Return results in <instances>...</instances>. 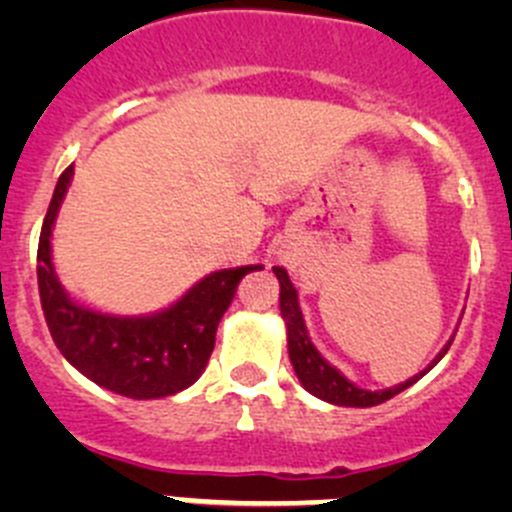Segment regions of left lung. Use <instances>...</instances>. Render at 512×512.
<instances>
[{
	"instance_id": "left-lung-1",
	"label": "left lung",
	"mask_w": 512,
	"mask_h": 512,
	"mask_svg": "<svg viewBox=\"0 0 512 512\" xmlns=\"http://www.w3.org/2000/svg\"><path fill=\"white\" fill-rule=\"evenodd\" d=\"M272 272H275L277 280H280V312L287 324V349H289V361H292L294 366V374H297V379L302 381V386L309 391V394L327 401V404L356 406V409L384 404V401L394 399L396 394H401L404 389L414 386L423 374H428V371L443 359V354H446L448 347H451L453 339L441 349V352H438L436 359L428 364V369H423L421 374L411 376V379L404 381V384L391 386V389H381V391L359 389V386H354L342 371L334 369V366L329 364L317 349H314L312 339H309L307 334V327H304L302 309H299V302H297V289H294L292 282H289L287 270H282V267H272Z\"/></svg>"
}]
</instances>
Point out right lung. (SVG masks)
I'll use <instances>...</instances> for the list:
<instances>
[{
    "label": "right lung",
    "mask_w": 512,
    "mask_h": 512,
    "mask_svg": "<svg viewBox=\"0 0 512 512\" xmlns=\"http://www.w3.org/2000/svg\"><path fill=\"white\" fill-rule=\"evenodd\" d=\"M71 178L74 165L59 175L36 252L41 309L51 339L74 369L113 394L163 399L188 389L208 366L215 332L237 285L262 265L213 272L168 309L148 317H116L84 307L64 292L51 265V227Z\"/></svg>",
    "instance_id": "right-lung-1"
}]
</instances>
